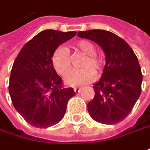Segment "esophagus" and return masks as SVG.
Instances as JSON below:
<instances>
[{"label":"esophagus","mask_w":150,"mask_h":150,"mask_svg":"<svg viewBox=\"0 0 150 150\" xmlns=\"http://www.w3.org/2000/svg\"><path fill=\"white\" fill-rule=\"evenodd\" d=\"M80 91H81V88H79V87H76V88L74 89V91L75 93H80Z\"/></svg>","instance_id":"34e87169"}]
</instances>
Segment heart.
I'll use <instances>...</instances> for the list:
<instances>
[{"instance_id": "heart-1", "label": "heart", "mask_w": 150, "mask_h": 150, "mask_svg": "<svg viewBox=\"0 0 150 150\" xmlns=\"http://www.w3.org/2000/svg\"><path fill=\"white\" fill-rule=\"evenodd\" d=\"M72 47L85 55L80 64V67L83 69L70 72L65 78V82L71 86H82L95 79V71L97 74L100 72L103 67V58L96 53L95 45L89 40H80ZM52 64L59 75H66L71 69V60L68 51L63 47L57 48L52 55Z\"/></svg>"}]
</instances>
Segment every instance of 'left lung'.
<instances>
[{"instance_id":"1","label":"left lung","mask_w":150,"mask_h":150,"mask_svg":"<svg viewBox=\"0 0 150 150\" xmlns=\"http://www.w3.org/2000/svg\"><path fill=\"white\" fill-rule=\"evenodd\" d=\"M77 35L95 41L105 54L102 76L93 86L95 97L87 105L89 114L101 124L120 123L129 115L141 93L138 58L125 40L110 31L91 30Z\"/></svg>"}]
</instances>
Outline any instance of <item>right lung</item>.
<instances>
[{
	"label": "right lung",
	"mask_w": 150,
	"mask_h": 150,
	"mask_svg": "<svg viewBox=\"0 0 150 150\" xmlns=\"http://www.w3.org/2000/svg\"><path fill=\"white\" fill-rule=\"evenodd\" d=\"M75 35L43 30L24 45L14 61L9 93L15 109L32 126L48 128L59 123L75 96L73 88L63 86L52 64L54 50Z\"/></svg>",
	"instance_id": "1"
}]
</instances>
